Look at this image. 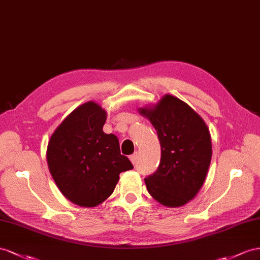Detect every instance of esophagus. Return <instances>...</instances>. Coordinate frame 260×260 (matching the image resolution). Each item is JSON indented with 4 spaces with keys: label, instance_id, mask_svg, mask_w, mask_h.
I'll return each mask as SVG.
<instances>
[{
    "label": "esophagus",
    "instance_id": "34e87169",
    "mask_svg": "<svg viewBox=\"0 0 260 260\" xmlns=\"http://www.w3.org/2000/svg\"><path fill=\"white\" fill-rule=\"evenodd\" d=\"M129 159H131L132 164L135 165L136 161H137V159H138V152H135V154H133L132 156H129Z\"/></svg>",
    "mask_w": 260,
    "mask_h": 260
}]
</instances>
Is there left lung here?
<instances>
[{
    "instance_id": "left-lung-1",
    "label": "left lung",
    "mask_w": 260,
    "mask_h": 260,
    "mask_svg": "<svg viewBox=\"0 0 260 260\" xmlns=\"http://www.w3.org/2000/svg\"><path fill=\"white\" fill-rule=\"evenodd\" d=\"M138 112L157 131L161 147L157 171L145 179L149 194L168 208L187 204L202 188L211 164L208 126L187 103L170 94Z\"/></svg>"
}]
</instances>
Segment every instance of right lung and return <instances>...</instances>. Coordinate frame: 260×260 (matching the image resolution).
I'll use <instances>...</instances> for the list:
<instances>
[{"instance_id":"add662e5","label":"right lung","mask_w":260,"mask_h":260,"mask_svg":"<svg viewBox=\"0 0 260 260\" xmlns=\"http://www.w3.org/2000/svg\"><path fill=\"white\" fill-rule=\"evenodd\" d=\"M106 112L89 101L78 106L50 136L48 168L58 189L82 208H94L108 199L119 174L133 169L119 150L115 135L105 134Z\"/></svg>"}]
</instances>
